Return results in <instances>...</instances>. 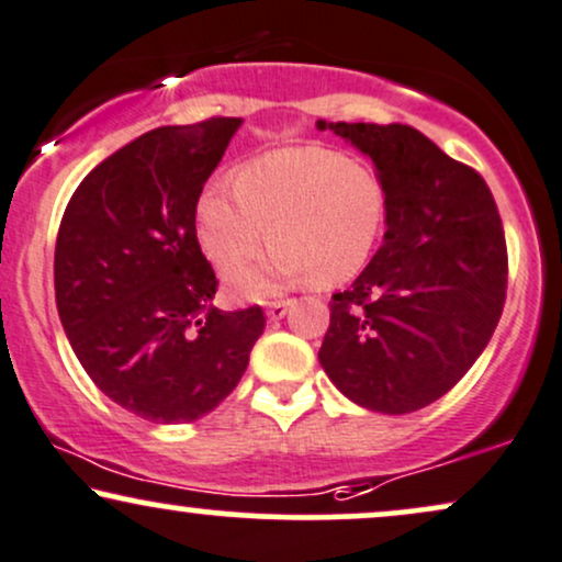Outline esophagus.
Masks as SVG:
<instances>
[{
    "instance_id": "1",
    "label": "esophagus",
    "mask_w": 562,
    "mask_h": 562,
    "mask_svg": "<svg viewBox=\"0 0 562 562\" xmlns=\"http://www.w3.org/2000/svg\"><path fill=\"white\" fill-rule=\"evenodd\" d=\"M290 306H293V301H274V303H269L267 319H269V322H280L282 316L288 314Z\"/></svg>"
}]
</instances>
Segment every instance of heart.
I'll return each instance as SVG.
<instances>
[{
  "label": "heart",
  "mask_w": 562,
  "mask_h": 562,
  "mask_svg": "<svg viewBox=\"0 0 562 562\" xmlns=\"http://www.w3.org/2000/svg\"><path fill=\"white\" fill-rule=\"evenodd\" d=\"M384 220L380 175L324 146L263 154L240 167L235 186L214 180L195 201V235L222 272L251 259L267 233L274 243L261 261L229 274L246 299H267L303 277L335 285L358 274Z\"/></svg>",
  "instance_id": "1"
}]
</instances>
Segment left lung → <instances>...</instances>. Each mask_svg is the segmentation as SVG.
<instances>
[{"label": "left lung", "mask_w": 562, "mask_h": 562, "mask_svg": "<svg viewBox=\"0 0 562 562\" xmlns=\"http://www.w3.org/2000/svg\"><path fill=\"white\" fill-rule=\"evenodd\" d=\"M374 161L387 193L382 248L329 303L319 363L342 395L401 416L474 367L508 290V248L482 175L411 125L324 123Z\"/></svg>", "instance_id": "1"}]
</instances>
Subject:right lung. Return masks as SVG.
<instances>
[{
  "mask_svg": "<svg viewBox=\"0 0 562 562\" xmlns=\"http://www.w3.org/2000/svg\"><path fill=\"white\" fill-rule=\"evenodd\" d=\"M240 117L165 125L106 157L65 209L54 293L93 384L154 424L214 411L248 367L261 306L220 311L195 238V201Z\"/></svg>",
  "mask_w": 562,
  "mask_h": 562,
  "instance_id": "add662e5",
  "label": "right lung"
}]
</instances>
